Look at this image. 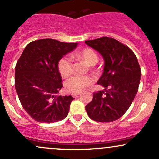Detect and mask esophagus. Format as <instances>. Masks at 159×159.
Returning <instances> with one entry per match:
<instances>
[{"mask_svg": "<svg viewBox=\"0 0 159 159\" xmlns=\"http://www.w3.org/2000/svg\"><path fill=\"white\" fill-rule=\"evenodd\" d=\"M79 94H81V92H77V93H71V96L72 97H76V96H78V95H79Z\"/></svg>", "mask_w": 159, "mask_h": 159, "instance_id": "1", "label": "esophagus"}]
</instances>
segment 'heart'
Instances as JSON below:
<instances>
[{
	"instance_id": "heart-1",
	"label": "heart",
	"mask_w": 159,
	"mask_h": 159,
	"mask_svg": "<svg viewBox=\"0 0 159 159\" xmlns=\"http://www.w3.org/2000/svg\"><path fill=\"white\" fill-rule=\"evenodd\" d=\"M77 56L84 60L88 64L94 65L98 61V57L97 53L91 48H85L77 54ZM58 68L62 77H68L72 73L73 61L70 56H63L58 62ZM93 78L91 76H80L74 75L68 78L65 83L67 91L72 93L81 92L87 87L93 84Z\"/></svg>"
}]
</instances>
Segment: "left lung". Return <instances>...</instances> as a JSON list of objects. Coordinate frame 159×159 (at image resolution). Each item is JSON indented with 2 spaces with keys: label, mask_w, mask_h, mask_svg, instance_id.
I'll return each instance as SVG.
<instances>
[{
  "label": "left lung",
  "mask_w": 159,
  "mask_h": 159,
  "mask_svg": "<svg viewBox=\"0 0 159 159\" xmlns=\"http://www.w3.org/2000/svg\"><path fill=\"white\" fill-rule=\"evenodd\" d=\"M85 43L104 60L103 72L98 84L105 91L93 93L92 101L85 109L94 121H115L126 113L136 97L141 78L139 64L128 46L113 38L101 37Z\"/></svg>",
  "instance_id": "8db88e82"
}]
</instances>
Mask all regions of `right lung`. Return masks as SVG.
Instances as JSON below:
<instances>
[{
  "instance_id": "1",
  "label": "right lung",
  "mask_w": 159,
  "mask_h": 159,
  "mask_svg": "<svg viewBox=\"0 0 159 159\" xmlns=\"http://www.w3.org/2000/svg\"><path fill=\"white\" fill-rule=\"evenodd\" d=\"M77 46V43L39 39L30 43L18 59L15 88L23 107L36 121L55 123L68 115L74 98L57 95L62 88L58 62Z\"/></svg>"
}]
</instances>
